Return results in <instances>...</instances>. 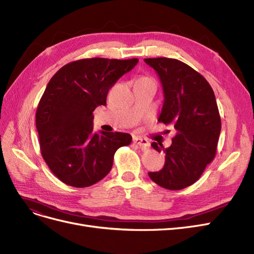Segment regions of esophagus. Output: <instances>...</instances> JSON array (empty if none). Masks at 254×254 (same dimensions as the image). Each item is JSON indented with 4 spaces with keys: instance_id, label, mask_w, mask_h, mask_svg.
Returning <instances> with one entry per match:
<instances>
[{
    "instance_id": "34e87169",
    "label": "esophagus",
    "mask_w": 254,
    "mask_h": 254,
    "mask_svg": "<svg viewBox=\"0 0 254 254\" xmlns=\"http://www.w3.org/2000/svg\"><path fill=\"white\" fill-rule=\"evenodd\" d=\"M134 143H136L137 145H139L141 148H146L149 146V142L147 141L146 139L144 138H140V137H134L133 139Z\"/></svg>"
}]
</instances>
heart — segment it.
Here are the masks:
<instances>
[{"label": "heart", "instance_id": "heart-1", "mask_svg": "<svg viewBox=\"0 0 254 254\" xmlns=\"http://www.w3.org/2000/svg\"><path fill=\"white\" fill-rule=\"evenodd\" d=\"M143 78H147V77H143Z\"/></svg>", "mask_w": 254, "mask_h": 254}]
</instances>
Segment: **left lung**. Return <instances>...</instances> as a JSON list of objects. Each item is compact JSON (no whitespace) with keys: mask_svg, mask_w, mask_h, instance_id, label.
<instances>
[{"mask_svg":"<svg viewBox=\"0 0 254 254\" xmlns=\"http://www.w3.org/2000/svg\"><path fill=\"white\" fill-rule=\"evenodd\" d=\"M144 62L162 83L164 102L158 121L176 129L170 147L152 143L165 154V163L148 176L163 189L183 190L200 179L217 153L221 117L214 93L199 72L180 61L157 58Z\"/></svg>","mask_w":254,"mask_h":254,"instance_id":"left-lung-1","label":"left lung"}]
</instances>
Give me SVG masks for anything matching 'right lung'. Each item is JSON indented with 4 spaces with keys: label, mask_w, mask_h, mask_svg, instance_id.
<instances>
[{
    "label": "right lung",
    "mask_w": 254,
    "mask_h": 254,
    "mask_svg": "<svg viewBox=\"0 0 254 254\" xmlns=\"http://www.w3.org/2000/svg\"><path fill=\"white\" fill-rule=\"evenodd\" d=\"M138 59H84L56 72L35 115L41 153L50 171L64 184L88 187L111 171L117 149L132 142L119 132H93V112L107 105L109 90L132 70Z\"/></svg>",
    "instance_id": "1"
}]
</instances>
